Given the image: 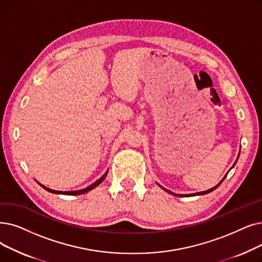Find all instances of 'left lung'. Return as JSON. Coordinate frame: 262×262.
<instances>
[{
    "mask_svg": "<svg viewBox=\"0 0 262 262\" xmlns=\"http://www.w3.org/2000/svg\"><path fill=\"white\" fill-rule=\"evenodd\" d=\"M238 156H240V153H238V155H237V158H238ZM237 158H236V161H235V163L233 164V166H232L231 168H233V167H234V165L236 164V162H237ZM227 174H228V173H227ZM227 174H226V176H225V177H224V178L222 179V181L220 182V183H219L217 185H215L214 187H212V188H210V189H208V190H204V191H201V192H196V194H189V195H177V194H174V192H172V191H169V190H167L166 188L162 187L161 185H159V186H161V187H162V188H163L164 190L168 191V192H169V194H171V195H173V196H178V197H186V196H187V197H191V196H197V195H206V194H209V192H211V191H213L214 189H216V188H217V187H219V186H220V185L222 184V182H223V181H224V180L226 179Z\"/></svg>",
    "mask_w": 262,
    "mask_h": 262,
    "instance_id": "8db88e82",
    "label": "left lung"
}]
</instances>
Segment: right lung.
Masks as SVG:
<instances>
[{"label": "right lung", "instance_id": "add662e5", "mask_svg": "<svg viewBox=\"0 0 262 262\" xmlns=\"http://www.w3.org/2000/svg\"><path fill=\"white\" fill-rule=\"evenodd\" d=\"M107 173H108V171H106V173L101 177L100 179H98L96 182H94L93 184H91L90 186H88L86 188H83V189H80V190H72V191H61V190H54V189H51V188H48V187H46L45 185H42V184H40V183H38L42 188H45L46 189L47 191H49V192H52V194H58V195H81V194H84V192H88V191H90L91 189H93V188H95L97 185H99L101 182L104 181V179L106 178V176H107Z\"/></svg>", "mask_w": 262, "mask_h": 262}]
</instances>
